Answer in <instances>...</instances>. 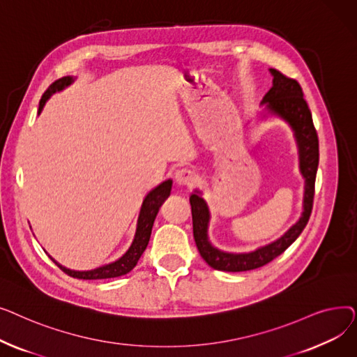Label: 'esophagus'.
Instances as JSON below:
<instances>
[{
  "mask_svg": "<svg viewBox=\"0 0 357 357\" xmlns=\"http://www.w3.org/2000/svg\"><path fill=\"white\" fill-rule=\"evenodd\" d=\"M198 176L195 172H192L191 169H179V171L175 172V182L179 186H185V188H192V186L197 183Z\"/></svg>",
  "mask_w": 357,
  "mask_h": 357,
  "instance_id": "1",
  "label": "esophagus"
}]
</instances>
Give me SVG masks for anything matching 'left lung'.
<instances>
[{
  "label": "left lung",
  "mask_w": 357,
  "mask_h": 357,
  "mask_svg": "<svg viewBox=\"0 0 357 357\" xmlns=\"http://www.w3.org/2000/svg\"><path fill=\"white\" fill-rule=\"evenodd\" d=\"M269 70L273 77V85L261 100V104H265L269 114L285 120L294 131L299 155V171L305 179L303 215L282 237L269 243V245L249 253H227L211 245L208 238V205L199 195L201 192L195 191L190 197V202L192 210L194 238L198 252L213 269L222 272H246L268 265L275 257L282 255L303 233L312 211L315 175L318 167V136L312 123L311 111L304 100L301 85L276 69Z\"/></svg>",
  "instance_id": "left-lung-1"
}]
</instances>
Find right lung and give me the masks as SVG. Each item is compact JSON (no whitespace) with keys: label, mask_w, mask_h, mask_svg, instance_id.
Here are the masks:
<instances>
[{"label":"right lung","mask_w":357,"mask_h":357,"mask_svg":"<svg viewBox=\"0 0 357 357\" xmlns=\"http://www.w3.org/2000/svg\"><path fill=\"white\" fill-rule=\"evenodd\" d=\"M73 79L70 77H65V78L54 81L42 96V100H40V104H39V111H37V114H40L46 101L50 98L52 93L70 85ZM171 190H172V179H167V181L162 182L160 185H158L155 190H152L146 195V198L143 199V204H142L140 214H139L137 229H136L133 243H131V246L128 248V250L120 259H117L116 261H111V264L100 266L97 269L82 271L81 272V271L68 269V268L62 266L61 264H58V261H56L53 257H50V259L66 275H69L72 278H78V279H108V278H117V276H123V275L128 273L131 269H133L137 265L140 256L146 250V248L149 245V240H150V234H152V227H153L155 218L159 213V208L162 207V204L165 202V199L169 195H171Z\"/></svg>","instance_id":"right-lung-1"}]
</instances>
